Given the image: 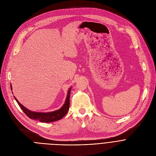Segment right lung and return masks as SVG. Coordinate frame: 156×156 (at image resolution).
I'll use <instances>...</instances> for the list:
<instances>
[{"instance_id": "add662e5", "label": "right lung", "mask_w": 156, "mask_h": 156, "mask_svg": "<svg viewBox=\"0 0 156 156\" xmlns=\"http://www.w3.org/2000/svg\"><path fill=\"white\" fill-rule=\"evenodd\" d=\"M11 90L12 91V85L10 86ZM72 87H70L68 91L67 96H66V98L65 102V104L63 105V106L59 108L58 110L53 111L51 112H33L27 108L25 107H24L23 105H21L19 101L16 99V98L14 96L15 99L17 102L18 104L23 110L24 113L31 119L34 120H38L41 122H44V123H50L52 122H55L57 120H60L62 118H63L66 114H67L68 111L69 110L70 107V92H71Z\"/></svg>"}]
</instances>
